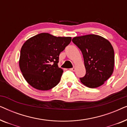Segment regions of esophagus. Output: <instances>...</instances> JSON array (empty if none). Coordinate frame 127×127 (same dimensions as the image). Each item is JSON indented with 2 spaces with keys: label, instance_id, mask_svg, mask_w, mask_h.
Masks as SVG:
<instances>
[{
  "label": "esophagus",
  "instance_id": "1",
  "mask_svg": "<svg viewBox=\"0 0 127 127\" xmlns=\"http://www.w3.org/2000/svg\"><path fill=\"white\" fill-rule=\"evenodd\" d=\"M70 70H72V71H74L76 70V67H72V68H71V69H70Z\"/></svg>",
  "mask_w": 127,
  "mask_h": 127
}]
</instances>
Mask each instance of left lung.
Here are the masks:
<instances>
[{
  "label": "left lung",
  "mask_w": 127,
  "mask_h": 127,
  "mask_svg": "<svg viewBox=\"0 0 127 127\" xmlns=\"http://www.w3.org/2000/svg\"><path fill=\"white\" fill-rule=\"evenodd\" d=\"M72 41L81 50L84 58L86 73L80 78L81 82L90 88L102 86L113 72L114 53L112 44L96 34L75 37Z\"/></svg>",
  "instance_id": "left-lung-1"
}]
</instances>
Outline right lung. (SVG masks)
I'll return each instance as SVG.
<instances>
[{"instance_id": "obj_1", "label": "right lung", "mask_w": 127, "mask_h": 127, "mask_svg": "<svg viewBox=\"0 0 127 127\" xmlns=\"http://www.w3.org/2000/svg\"><path fill=\"white\" fill-rule=\"evenodd\" d=\"M70 37H56L42 33L25 41L19 65L24 77L33 87L46 91L60 82L63 70L58 66L61 52L70 43Z\"/></svg>"}]
</instances>
